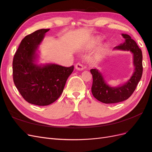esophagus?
I'll use <instances>...</instances> for the list:
<instances>
[{
    "label": "esophagus",
    "mask_w": 152,
    "mask_h": 152,
    "mask_svg": "<svg viewBox=\"0 0 152 152\" xmlns=\"http://www.w3.org/2000/svg\"><path fill=\"white\" fill-rule=\"evenodd\" d=\"M75 68L77 69V70H82L84 69L83 65H82V64L80 63H77L76 65H75Z\"/></svg>",
    "instance_id": "esophagus-1"
}]
</instances>
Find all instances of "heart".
I'll use <instances>...</instances> for the list:
<instances>
[{"mask_svg": "<svg viewBox=\"0 0 152 152\" xmlns=\"http://www.w3.org/2000/svg\"><path fill=\"white\" fill-rule=\"evenodd\" d=\"M103 52H104V49H101L99 50L98 54V56L99 58H101V57L103 56Z\"/></svg>", "mask_w": 152, "mask_h": 152, "instance_id": "obj_1", "label": "heart"}]
</instances>
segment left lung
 <instances>
[{
  "label": "left lung",
  "mask_w": 152,
  "mask_h": 152,
  "mask_svg": "<svg viewBox=\"0 0 152 152\" xmlns=\"http://www.w3.org/2000/svg\"><path fill=\"white\" fill-rule=\"evenodd\" d=\"M125 39V42L120 44L114 49L118 50H130L133 54L134 66L135 67L131 79L125 84L116 87L109 86L97 69L90 70L93 75V85L91 92L94 97L104 103H116L127 99L134 93L136 86L140 81L142 73V55L135 41L127 34H122Z\"/></svg>",
  "instance_id": "obj_1"
}]
</instances>
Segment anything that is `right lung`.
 I'll list each match as a JSON object with an SVG mask.
<instances>
[{
	"instance_id": "1",
	"label": "right lung",
	"mask_w": 152,
	"mask_h": 152,
	"mask_svg": "<svg viewBox=\"0 0 152 152\" xmlns=\"http://www.w3.org/2000/svg\"><path fill=\"white\" fill-rule=\"evenodd\" d=\"M49 29H40L26 35L21 40L12 61V77L22 97L29 103L47 106L63 93L68 77L74 66L56 64L37 65L36 50Z\"/></svg>"
}]
</instances>
